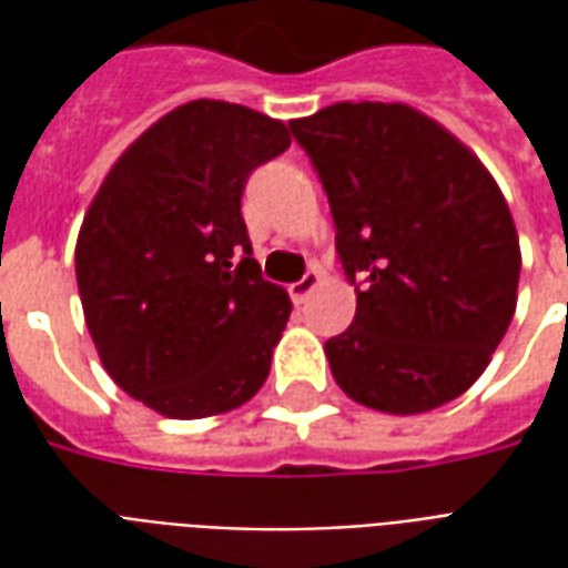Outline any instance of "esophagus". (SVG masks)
<instances>
[{
  "instance_id": "1",
  "label": "esophagus",
  "mask_w": 568,
  "mask_h": 568,
  "mask_svg": "<svg viewBox=\"0 0 568 568\" xmlns=\"http://www.w3.org/2000/svg\"><path fill=\"white\" fill-rule=\"evenodd\" d=\"M320 283H322V273L307 271L304 276H301V280H297V283L288 285V295H292V301H295V304H304V301H307V297L313 295L316 288H320Z\"/></svg>"
}]
</instances>
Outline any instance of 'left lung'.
Wrapping results in <instances>:
<instances>
[{"label":"left lung","instance_id":"1","mask_svg":"<svg viewBox=\"0 0 568 568\" xmlns=\"http://www.w3.org/2000/svg\"><path fill=\"white\" fill-rule=\"evenodd\" d=\"M328 194L356 320L325 344L337 386L383 414L447 405L511 325L520 243L496 179L405 103L288 121Z\"/></svg>","mask_w":568,"mask_h":568}]
</instances>
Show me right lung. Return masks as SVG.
<instances>
[{
	"mask_svg": "<svg viewBox=\"0 0 568 568\" xmlns=\"http://www.w3.org/2000/svg\"><path fill=\"white\" fill-rule=\"evenodd\" d=\"M288 145L276 118L194 100L118 158L84 212L88 332L109 377L163 417L227 414L271 374L292 301L261 276L240 197Z\"/></svg>",
	"mask_w": 568,
	"mask_h": 568,
	"instance_id": "obj_1",
	"label": "right lung"
}]
</instances>
